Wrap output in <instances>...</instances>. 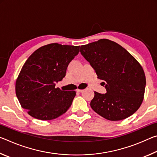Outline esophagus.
<instances>
[{
  "label": "esophagus",
  "mask_w": 157,
  "mask_h": 157,
  "mask_svg": "<svg viewBox=\"0 0 157 157\" xmlns=\"http://www.w3.org/2000/svg\"><path fill=\"white\" fill-rule=\"evenodd\" d=\"M76 91H77V92H79V93H82V91H83V90H82V89H78L76 90Z\"/></svg>",
  "instance_id": "esophagus-1"
}]
</instances>
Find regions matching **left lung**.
Segmentation results:
<instances>
[{"label": "left lung", "mask_w": 157, "mask_h": 157, "mask_svg": "<svg viewBox=\"0 0 157 157\" xmlns=\"http://www.w3.org/2000/svg\"><path fill=\"white\" fill-rule=\"evenodd\" d=\"M80 52L102 79L106 94L94 92L92 109L109 121L128 118L143 100L146 79L142 66L124 48L102 39L80 47Z\"/></svg>", "instance_id": "left-lung-1"}]
</instances>
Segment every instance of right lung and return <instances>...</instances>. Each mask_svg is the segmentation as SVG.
Returning a JSON list of instances; mask_svg holds the SVG:
<instances>
[{"instance_id":"obj_1","label":"right lung","mask_w":157,"mask_h":157,"mask_svg":"<svg viewBox=\"0 0 157 157\" xmlns=\"http://www.w3.org/2000/svg\"><path fill=\"white\" fill-rule=\"evenodd\" d=\"M79 46L50 44L35 50L23 66L16 82V95L29 115L42 121L57 118L72 105L75 91L55 88L62 81Z\"/></svg>"}]
</instances>
